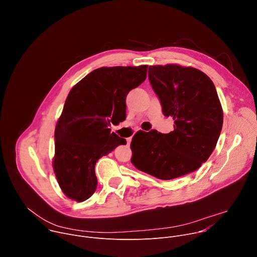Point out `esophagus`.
<instances>
[{"label": "esophagus", "instance_id": "34e87169", "mask_svg": "<svg viewBox=\"0 0 257 257\" xmlns=\"http://www.w3.org/2000/svg\"><path fill=\"white\" fill-rule=\"evenodd\" d=\"M130 143H131V138H128L127 139V146H130Z\"/></svg>", "mask_w": 257, "mask_h": 257}]
</instances>
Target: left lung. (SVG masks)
Listing matches in <instances>:
<instances>
[{
	"mask_svg": "<svg viewBox=\"0 0 257 257\" xmlns=\"http://www.w3.org/2000/svg\"><path fill=\"white\" fill-rule=\"evenodd\" d=\"M150 82L174 130L134 135L131 163L162 180L192 173L213 152L223 127V108L210 78L198 69L176 64L150 66Z\"/></svg>",
	"mask_w": 257,
	"mask_h": 257,
	"instance_id": "8db88e82",
	"label": "left lung"
}]
</instances>
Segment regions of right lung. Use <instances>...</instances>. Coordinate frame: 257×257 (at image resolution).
<instances>
[{
  "label": "right lung",
  "instance_id": "right-lung-1",
  "mask_svg": "<svg viewBox=\"0 0 257 257\" xmlns=\"http://www.w3.org/2000/svg\"><path fill=\"white\" fill-rule=\"evenodd\" d=\"M148 66L101 67L70 90L55 129L53 168L70 199L82 202L95 191L99 158L126 144L109 125L126 118V96L146 78Z\"/></svg>",
  "mask_w": 257,
  "mask_h": 257
}]
</instances>
